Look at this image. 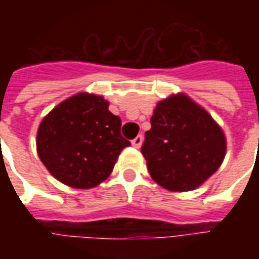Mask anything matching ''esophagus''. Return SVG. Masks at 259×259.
<instances>
[{
	"instance_id": "1",
	"label": "esophagus",
	"mask_w": 259,
	"mask_h": 259,
	"mask_svg": "<svg viewBox=\"0 0 259 259\" xmlns=\"http://www.w3.org/2000/svg\"><path fill=\"white\" fill-rule=\"evenodd\" d=\"M132 144H133V147H136V148H140L141 144H143V136H137V137H135L133 140H132Z\"/></svg>"
}]
</instances>
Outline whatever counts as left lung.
<instances>
[{"instance_id":"left-lung-1","label":"left lung","mask_w":259,"mask_h":259,"mask_svg":"<svg viewBox=\"0 0 259 259\" xmlns=\"http://www.w3.org/2000/svg\"><path fill=\"white\" fill-rule=\"evenodd\" d=\"M141 154L158 185L169 191L197 189L222 165L226 139L205 109L185 94L157 104Z\"/></svg>"}]
</instances>
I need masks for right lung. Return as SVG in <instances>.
<instances>
[{
    "label": "right lung",
    "mask_w": 259,
    "mask_h": 259,
    "mask_svg": "<svg viewBox=\"0 0 259 259\" xmlns=\"http://www.w3.org/2000/svg\"><path fill=\"white\" fill-rule=\"evenodd\" d=\"M101 96L79 93L54 108L37 130V154L55 179L91 189L107 179L130 141Z\"/></svg>",
    "instance_id": "obj_1"
}]
</instances>
